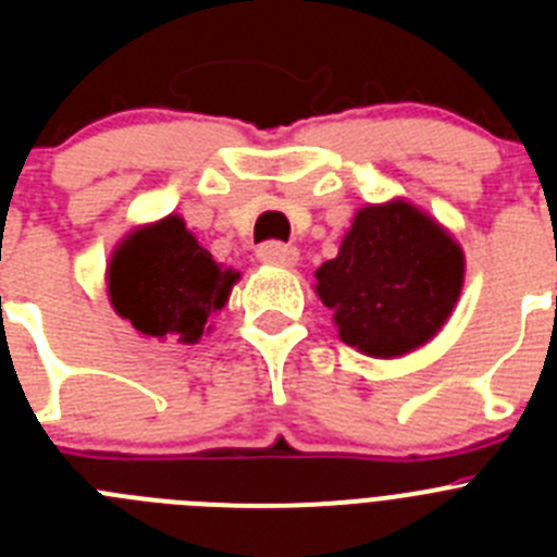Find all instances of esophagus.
Returning a JSON list of instances; mask_svg holds the SVG:
<instances>
[{
	"mask_svg": "<svg viewBox=\"0 0 557 557\" xmlns=\"http://www.w3.org/2000/svg\"><path fill=\"white\" fill-rule=\"evenodd\" d=\"M256 256H259V262L264 264H278V268H293L298 262V248L284 243H264L256 248Z\"/></svg>",
	"mask_w": 557,
	"mask_h": 557,
	"instance_id": "34e87169",
	"label": "esophagus"
}]
</instances>
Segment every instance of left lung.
<instances>
[{
    "instance_id": "8db88e82",
    "label": "left lung",
    "mask_w": 557,
    "mask_h": 557,
    "mask_svg": "<svg viewBox=\"0 0 557 557\" xmlns=\"http://www.w3.org/2000/svg\"><path fill=\"white\" fill-rule=\"evenodd\" d=\"M462 275L466 259L449 231L407 200H391L357 211L339 253L314 270V293L343 343L391 359L441 332Z\"/></svg>"
}]
</instances>
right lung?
<instances>
[{
  "mask_svg": "<svg viewBox=\"0 0 557 557\" xmlns=\"http://www.w3.org/2000/svg\"><path fill=\"white\" fill-rule=\"evenodd\" d=\"M236 270L200 248L178 214L127 234L108 264V295L120 318L159 339L198 343L206 323L228 301Z\"/></svg>",
  "mask_w": 557,
  "mask_h": 557,
  "instance_id": "obj_1",
  "label": "right lung"
}]
</instances>
